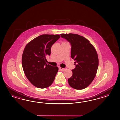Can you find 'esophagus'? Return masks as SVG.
I'll list each match as a JSON object with an SVG mask.
<instances>
[{
    "mask_svg": "<svg viewBox=\"0 0 120 120\" xmlns=\"http://www.w3.org/2000/svg\"><path fill=\"white\" fill-rule=\"evenodd\" d=\"M59 69H60V71H64L65 70H66V68H62L60 67V68H59Z\"/></svg>",
    "mask_w": 120,
    "mask_h": 120,
    "instance_id": "obj_1",
    "label": "esophagus"
}]
</instances>
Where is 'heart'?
<instances>
[{
	"instance_id": "1",
	"label": "heart",
	"mask_w": 120,
	"mask_h": 120,
	"mask_svg": "<svg viewBox=\"0 0 120 120\" xmlns=\"http://www.w3.org/2000/svg\"><path fill=\"white\" fill-rule=\"evenodd\" d=\"M63 43H66L65 42H63Z\"/></svg>"
}]
</instances>
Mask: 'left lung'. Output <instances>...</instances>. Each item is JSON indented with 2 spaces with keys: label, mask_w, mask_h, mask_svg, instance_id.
<instances>
[{
  "label": "left lung",
  "mask_w": 120,
  "mask_h": 120,
  "mask_svg": "<svg viewBox=\"0 0 120 120\" xmlns=\"http://www.w3.org/2000/svg\"><path fill=\"white\" fill-rule=\"evenodd\" d=\"M60 35L71 45V57L75 61V68L68 79L69 84L75 89H84L96 76L99 65L97 52L93 45L83 36L72 33Z\"/></svg>",
  "instance_id": "8db88e82"
}]
</instances>
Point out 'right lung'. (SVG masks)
Returning <instances> with one entry per match:
<instances>
[{"label":"right lung","instance_id":"right-lung-1","mask_svg":"<svg viewBox=\"0 0 120 120\" xmlns=\"http://www.w3.org/2000/svg\"><path fill=\"white\" fill-rule=\"evenodd\" d=\"M60 38L59 34H42L24 48L22 65L28 80L34 86L44 89L51 86L58 71L57 67L47 64L46 57L50 55L52 45Z\"/></svg>","mask_w":120,"mask_h":120}]
</instances>
